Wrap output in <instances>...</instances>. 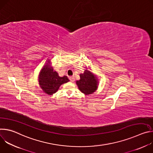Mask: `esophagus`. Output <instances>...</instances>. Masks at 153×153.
Instances as JSON below:
<instances>
[{
  "mask_svg": "<svg viewBox=\"0 0 153 153\" xmlns=\"http://www.w3.org/2000/svg\"><path fill=\"white\" fill-rule=\"evenodd\" d=\"M69 78H70V80H71V82H74V80H75L74 76H70Z\"/></svg>",
  "mask_w": 153,
  "mask_h": 153,
  "instance_id": "1",
  "label": "esophagus"
}]
</instances>
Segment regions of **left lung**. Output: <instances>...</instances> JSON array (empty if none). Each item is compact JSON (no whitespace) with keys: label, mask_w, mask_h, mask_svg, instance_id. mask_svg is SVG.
Segmentation results:
<instances>
[{"label":"left lung","mask_w":153,"mask_h":153,"mask_svg":"<svg viewBox=\"0 0 153 153\" xmlns=\"http://www.w3.org/2000/svg\"><path fill=\"white\" fill-rule=\"evenodd\" d=\"M80 80L76 81L79 90L85 95L94 93L98 88V79L96 75L88 70L80 74Z\"/></svg>","instance_id":"8db88e82"}]
</instances>
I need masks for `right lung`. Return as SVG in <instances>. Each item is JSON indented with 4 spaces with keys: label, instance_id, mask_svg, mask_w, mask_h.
Listing matches in <instances>:
<instances>
[{
    "label": "right lung",
    "instance_id": "1",
    "mask_svg": "<svg viewBox=\"0 0 153 153\" xmlns=\"http://www.w3.org/2000/svg\"><path fill=\"white\" fill-rule=\"evenodd\" d=\"M50 65V60H47L39 73V80L40 88L43 92L52 95L58 91L61 85L67 83L70 80L66 76L60 77Z\"/></svg>",
    "mask_w": 153,
    "mask_h": 153
}]
</instances>
